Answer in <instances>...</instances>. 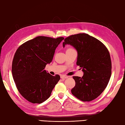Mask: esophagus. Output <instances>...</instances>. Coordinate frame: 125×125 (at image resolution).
I'll return each instance as SVG.
<instances>
[{"instance_id":"esophagus-1","label":"esophagus","mask_w":125,"mask_h":125,"mask_svg":"<svg viewBox=\"0 0 125 125\" xmlns=\"http://www.w3.org/2000/svg\"><path fill=\"white\" fill-rule=\"evenodd\" d=\"M68 77H69L67 76H65V75H61V78L62 79H67Z\"/></svg>"}]
</instances>
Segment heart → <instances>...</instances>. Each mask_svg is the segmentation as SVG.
Masks as SVG:
<instances>
[{"label": "heart", "mask_w": 125, "mask_h": 125, "mask_svg": "<svg viewBox=\"0 0 125 125\" xmlns=\"http://www.w3.org/2000/svg\"><path fill=\"white\" fill-rule=\"evenodd\" d=\"M73 48H69L67 49V50H73Z\"/></svg>", "instance_id": "heart-1"}]
</instances>
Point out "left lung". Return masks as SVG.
Instances as JSON below:
<instances>
[{
	"label": "left lung",
	"instance_id": "left-lung-1",
	"mask_svg": "<svg viewBox=\"0 0 125 125\" xmlns=\"http://www.w3.org/2000/svg\"><path fill=\"white\" fill-rule=\"evenodd\" d=\"M70 44L77 51L76 64L82 69V77L73 76L75 86L72 94L83 102L97 98L106 87L111 75L110 52L102 42L85 33L72 35L64 39L63 47Z\"/></svg>",
	"mask_w": 125,
	"mask_h": 125
}]
</instances>
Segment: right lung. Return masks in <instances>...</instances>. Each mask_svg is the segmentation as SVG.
<instances>
[{"label": "right lung", "instance_id": "obj_1", "mask_svg": "<svg viewBox=\"0 0 125 125\" xmlns=\"http://www.w3.org/2000/svg\"><path fill=\"white\" fill-rule=\"evenodd\" d=\"M63 39L38 36L25 42L16 51L12 65L13 78L19 92L28 102H44L60 79L59 75L52 76L44 69Z\"/></svg>", "mask_w": 125, "mask_h": 125}]
</instances>
